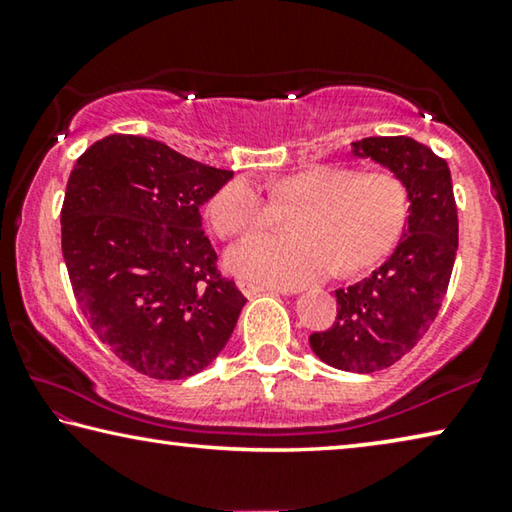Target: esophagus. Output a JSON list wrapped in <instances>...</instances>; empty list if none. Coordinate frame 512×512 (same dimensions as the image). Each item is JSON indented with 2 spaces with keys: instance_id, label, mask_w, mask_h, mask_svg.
Masks as SVG:
<instances>
[{
  "instance_id": "1",
  "label": "esophagus",
  "mask_w": 512,
  "mask_h": 512,
  "mask_svg": "<svg viewBox=\"0 0 512 512\" xmlns=\"http://www.w3.org/2000/svg\"><path fill=\"white\" fill-rule=\"evenodd\" d=\"M239 289L246 299H255V296H259V294H273V287L255 285V282H248V280H239Z\"/></svg>"
}]
</instances>
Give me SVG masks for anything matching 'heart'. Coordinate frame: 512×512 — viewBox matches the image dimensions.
I'll return each mask as SVG.
<instances>
[{
    "mask_svg": "<svg viewBox=\"0 0 512 512\" xmlns=\"http://www.w3.org/2000/svg\"><path fill=\"white\" fill-rule=\"evenodd\" d=\"M271 202L292 209L285 236H250L227 253L243 278L296 289L335 271L352 276L379 262L407 225L411 197L400 174L349 165H312L273 183ZM220 236L259 232L273 209L248 179L227 181L209 202Z\"/></svg>",
    "mask_w": 512,
    "mask_h": 512,
    "instance_id": "heart-1",
    "label": "heart"
}]
</instances>
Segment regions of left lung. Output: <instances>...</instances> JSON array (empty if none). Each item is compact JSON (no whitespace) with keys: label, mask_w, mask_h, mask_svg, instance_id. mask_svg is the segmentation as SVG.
Wrapping results in <instances>:
<instances>
[{"label":"left lung","mask_w":512,"mask_h":512,"mask_svg":"<svg viewBox=\"0 0 512 512\" xmlns=\"http://www.w3.org/2000/svg\"><path fill=\"white\" fill-rule=\"evenodd\" d=\"M352 154L400 174L409 188L407 227L372 276L338 289V317L310 347L331 368L384 370L430 329L444 303L457 253V207L444 158L411 137H363Z\"/></svg>","instance_id":"obj_1"}]
</instances>
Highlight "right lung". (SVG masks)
Here are the masks:
<instances>
[{"label": "right lung", "mask_w": 512, "mask_h": 512, "mask_svg": "<svg viewBox=\"0 0 512 512\" xmlns=\"http://www.w3.org/2000/svg\"><path fill=\"white\" fill-rule=\"evenodd\" d=\"M232 170L140 135H108L78 158L61 207V253L94 333L151 379L216 361L246 305L220 278L200 207Z\"/></svg>", "instance_id": "obj_1"}]
</instances>
